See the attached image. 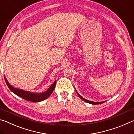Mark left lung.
<instances>
[{
  "mask_svg": "<svg viewBox=\"0 0 134 134\" xmlns=\"http://www.w3.org/2000/svg\"><path fill=\"white\" fill-rule=\"evenodd\" d=\"M76 93H77L79 97H80V98L81 99H82L83 100H84L85 102H86L89 103H90V104H92V105H97V104H101V103H103L105 102H106V101H103V102H93V101L89 100H86V99H85V98H83V97H81V96H80V95L79 94V93L77 92V91L76 90Z\"/></svg>",
  "mask_w": 134,
  "mask_h": 134,
  "instance_id": "8db88e82",
  "label": "left lung"
}]
</instances>
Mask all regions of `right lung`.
I'll return each mask as SVG.
<instances>
[{"instance_id":"obj_1","label":"right lung","mask_w":134,"mask_h":134,"mask_svg":"<svg viewBox=\"0 0 134 134\" xmlns=\"http://www.w3.org/2000/svg\"><path fill=\"white\" fill-rule=\"evenodd\" d=\"M4 80H5L6 85H7L9 89L11 90V92H12L13 93H15L17 96L22 97V99H24L30 102H39L44 100L48 98L51 94L53 92L56 85V80H55L53 85L50 86V87L48 88V89L47 91L42 93H34L25 91V90L19 89H18V88L13 87L8 82L5 76H4Z\"/></svg>"}]
</instances>
